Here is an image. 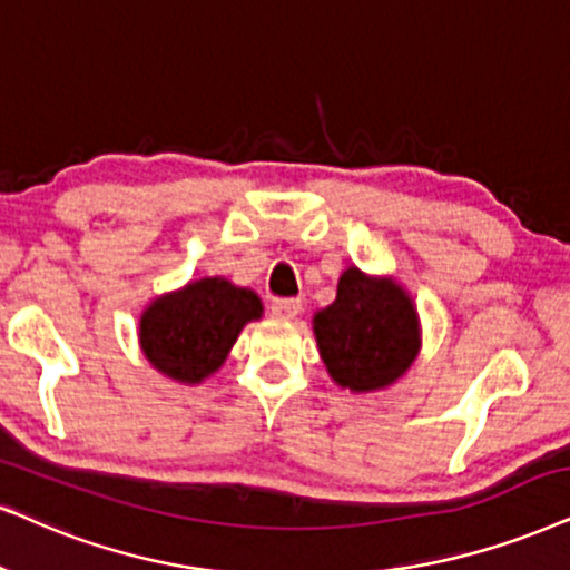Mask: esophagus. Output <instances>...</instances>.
<instances>
[{
	"label": "esophagus",
	"mask_w": 570,
	"mask_h": 570,
	"mask_svg": "<svg viewBox=\"0 0 570 570\" xmlns=\"http://www.w3.org/2000/svg\"><path fill=\"white\" fill-rule=\"evenodd\" d=\"M299 309H302V302H299V299H292V297H286V299H273V302H271V313L276 315V318H281V321L297 318Z\"/></svg>",
	"instance_id": "obj_1"
}]
</instances>
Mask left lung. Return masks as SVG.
<instances>
[{
  "mask_svg": "<svg viewBox=\"0 0 570 570\" xmlns=\"http://www.w3.org/2000/svg\"><path fill=\"white\" fill-rule=\"evenodd\" d=\"M323 363L338 386L371 392L410 368L417 352L415 307L397 284L342 273L336 302L315 315Z\"/></svg>",
  "mask_w": 570,
  "mask_h": 570,
  "instance_id": "left-lung-1",
  "label": "left lung"
}]
</instances>
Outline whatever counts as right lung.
<instances>
[{
  "mask_svg": "<svg viewBox=\"0 0 570 570\" xmlns=\"http://www.w3.org/2000/svg\"><path fill=\"white\" fill-rule=\"evenodd\" d=\"M255 292L226 278H202L155 299L141 318V350L165 376L199 384L218 371L244 323L261 318Z\"/></svg>",
  "mask_w": 570,
  "mask_h": 570,
  "instance_id": "1",
  "label": "right lung"
}]
</instances>
